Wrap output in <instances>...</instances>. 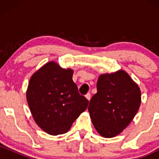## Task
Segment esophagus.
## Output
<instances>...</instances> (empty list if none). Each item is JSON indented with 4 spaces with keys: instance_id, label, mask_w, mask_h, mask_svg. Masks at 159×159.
Returning a JSON list of instances; mask_svg holds the SVG:
<instances>
[{
    "instance_id": "obj_1",
    "label": "esophagus",
    "mask_w": 159,
    "mask_h": 159,
    "mask_svg": "<svg viewBox=\"0 0 159 159\" xmlns=\"http://www.w3.org/2000/svg\"><path fill=\"white\" fill-rule=\"evenodd\" d=\"M85 97L87 98V99L89 100V101H90V98H91V94L90 93H87L85 95Z\"/></svg>"
}]
</instances>
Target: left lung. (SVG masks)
I'll list each match as a JSON object with an SVG mask.
<instances>
[{"mask_svg": "<svg viewBox=\"0 0 159 159\" xmlns=\"http://www.w3.org/2000/svg\"><path fill=\"white\" fill-rule=\"evenodd\" d=\"M97 93L90 101L88 111L96 131L113 138L131 123L140 105V90L123 70L99 76Z\"/></svg>", "mask_w": 159, "mask_h": 159, "instance_id": "1", "label": "left lung"}]
</instances>
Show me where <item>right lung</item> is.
<instances>
[{
  "mask_svg": "<svg viewBox=\"0 0 159 159\" xmlns=\"http://www.w3.org/2000/svg\"><path fill=\"white\" fill-rule=\"evenodd\" d=\"M73 71L49 62L29 81L27 100L39 126L52 135L64 134L87 108L89 101L72 81Z\"/></svg>",
  "mask_w": 159,
  "mask_h": 159,
  "instance_id": "1",
  "label": "right lung"
}]
</instances>
